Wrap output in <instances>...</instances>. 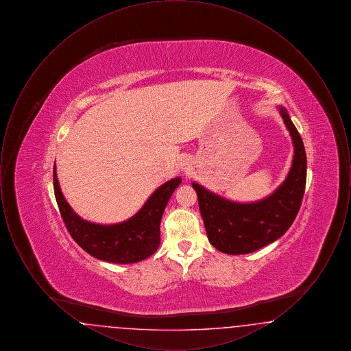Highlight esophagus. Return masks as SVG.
Segmentation results:
<instances>
[{
	"label": "esophagus",
	"instance_id": "obj_1",
	"mask_svg": "<svg viewBox=\"0 0 351 351\" xmlns=\"http://www.w3.org/2000/svg\"><path fill=\"white\" fill-rule=\"evenodd\" d=\"M182 169L185 171V172H188V169H189V160L188 159H183L182 160Z\"/></svg>",
	"mask_w": 351,
	"mask_h": 351
}]
</instances>
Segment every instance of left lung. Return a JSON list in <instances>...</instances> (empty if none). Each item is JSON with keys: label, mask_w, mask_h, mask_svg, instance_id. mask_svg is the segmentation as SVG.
<instances>
[{"label": "left lung", "mask_w": 351, "mask_h": 351, "mask_svg": "<svg viewBox=\"0 0 351 351\" xmlns=\"http://www.w3.org/2000/svg\"><path fill=\"white\" fill-rule=\"evenodd\" d=\"M293 141V160L283 184L266 199L241 204L226 200L192 183L209 242L217 250L241 255L259 250L279 239L300 210L306 183V155L300 134L283 106H279Z\"/></svg>", "instance_id": "1"}]
</instances>
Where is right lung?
I'll use <instances>...</instances> for the list:
<instances>
[{
    "instance_id": "right-lung-1",
    "label": "right lung",
    "mask_w": 351,
    "mask_h": 351,
    "mask_svg": "<svg viewBox=\"0 0 351 351\" xmlns=\"http://www.w3.org/2000/svg\"><path fill=\"white\" fill-rule=\"evenodd\" d=\"M182 179L160 185L139 212L114 225H100L76 215L64 199L53 166V192L62 218L75 242L92 256L109 263H136L152 255L160 243V219L173 191Z\"/></svg>"
}]
</instances>
